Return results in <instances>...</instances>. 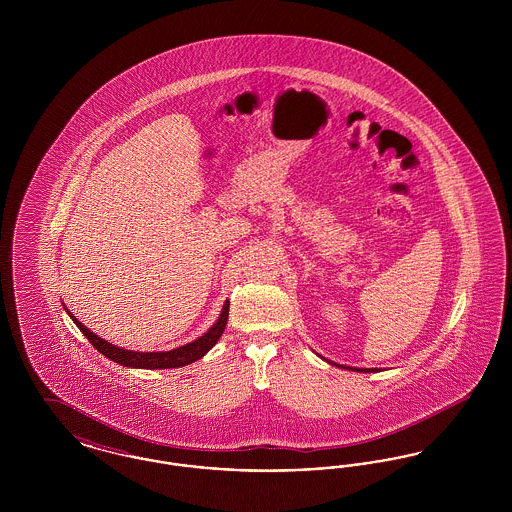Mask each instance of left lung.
<instances>
[{"instance_id":"left-lung-1","label":"left lung","mask_w":512,"mask_h":512,"mask_svg":"<svg viewBox=\"0 0 512 512\" xmlns=\"http://www.w3.org/2000/svg\"><path fill=\"white\" fill-rule=\"evenodd\" d=\"M351 370H359V368H351ZM361 372H374V370H368V368H361Z\"/></svg>"}]
</instances>
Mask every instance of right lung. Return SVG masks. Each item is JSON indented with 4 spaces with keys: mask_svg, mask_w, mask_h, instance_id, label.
Wrapping results in <instances>:
<instances>
[{
    "mask_svg": "<svg viewBox=\"0 0 512 512\" xmlns=\"http://www.w3.org/2000/svg\"><path fill=\"white\" fill-rule=\"evenodd\" d=\"M228 309H230V301L224 303L222 313H220L219 320L215 322L213 328H209V332H205L201 338L186 343L178 349L172 351H157V353H138V351H128V349H121L109 341L101 340L94 332H90L82 322H78L76 318L71 315L74 324L80 328V332L90 340V343L98 349L101 355H105L107 359L115 361L122 366H132V368H176V366H186L190 363H195L197 359H201L217 341H219L224 328H226V320H228Z\"/></svg>",
    "mask_w": 512,
    "mask_h": 512,
    "instance_id": "obj_1",
    "label": "right lung"
}]
</instances>
